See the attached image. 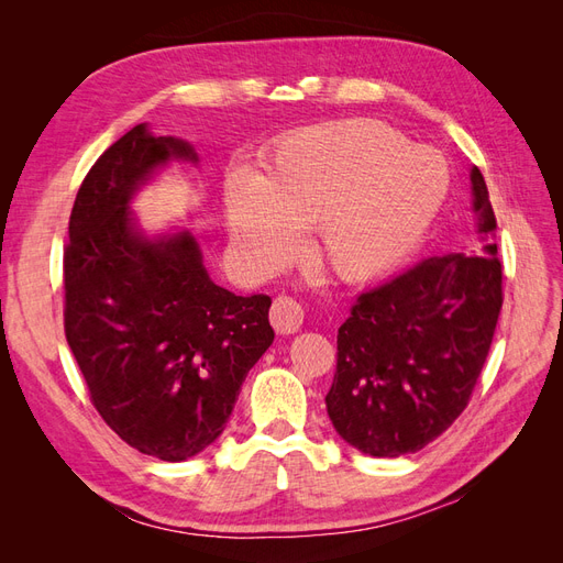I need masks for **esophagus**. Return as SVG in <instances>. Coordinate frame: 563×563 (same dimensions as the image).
<instances>
[{"label": "esophagus", "mask_w": 563, "mask_h": 563, "mask_svg": "<svg viewBox=\"0 0 563 563\" xmlns=\"http://www.w3.org/2000/svg\"><path fill=\"white\" fill-rule=\"evenodd\" d=\"M302 317H305L302 305L291 296H279L275 298V302H272L269 321L277 333H284V335L296 333L302 327Z\"/></svg>", "instance_id": "1"}]
</instances>
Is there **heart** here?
<instances>
[{
	"label": "heart",
	"instance_id": "heart-1",
	"mask_svg": "<svg viewBox=\"0 0 563 563\" xmlns=\"http://www.w3.org/2000/svg\"><path fill=\"white\" fill-rule=\"evenodd\" d=\"M449 195V168L430 147L406 145L376 119H352L286 135L255 180L225 187L232 244L258 272L298 251L317 228V255L335 277L376 279L430 230Z\"/></svg>",
	"mask_w": 563,
	"mask_h": 563
}]
</instances>
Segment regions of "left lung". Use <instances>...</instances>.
Instances as JSON below:
<instances>
[{
	"label": "left lung",
	"instance_id": "1",
	"mask_svg": "<svg viewBox=\"0 0 563 563\" xmlns=\"http://www.w3.org/2000/svg\"><path fill=\"white\" fill-rule=\"evenodd\" d=\"M479 232L496 230L488 190L472 168ZM498 246L424 258L368 288L338 329L327 411L350 446L397 457L428 446L465 411L503 308Z\"/></svg>",
	"mask_w": 563,
	"mask_h": 563
}]
</instances>
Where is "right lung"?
Wrapping results in <instances>:
<instances>
[{"instance_id":"obj_1","label":"right lung","mask_w":563,"mask_h":563,"mask_svg":"<svg viewBox=\"0 0 563 563\" xmlns=\"http://www.w3.org/2000/svg\"><path fill=\"white\" fill-rule=\"evenodd\" d=\"M172 157L197 159L139 124L96 159L67 228L63 317L100 418L135 451L178 463L225 430L275 329L269 296L213 284L190 232L150 242L133 230L131 195Z\"/></svg>"}]
</instances>
